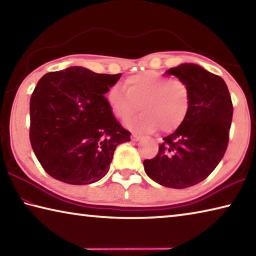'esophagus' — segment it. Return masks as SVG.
Returning <instances> with one entry per match:
<instances>
[{
    "mask_svg": "<svg viewBox=\"0 0 256 256\" xmlns=\"http://www.w3.org/2000/svg\"><path fill=\"white\" fill-rule=\"evenodd\" d=\"M131 138H132V141H138V140H141L142 138L140 136H138V134H132Z\"/></svg>",
    "mask_w": 256,
    "mask_h": 256,
    "instance_id": "esophagus-1",
    "label": "esophagus"
}]
</instances>
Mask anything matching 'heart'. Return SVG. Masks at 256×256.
I'll use <instances>...</instances> for the list:
<instances>
[{
	"instance_id": "heart-1",
	"label": "heart",
	"mask_w": 256,
	"mask_h": 256,
	"mask_svg": "<svg viewBox=\"0 0 256 256\" xmlns=\"http://www.w3.org/2000/svg\"><path fill=\"white\" fill-rule=\"evenodd\" d=\"M125 89L112 86L107 94V102L112 115L120 120H128L126 126L136 132L174 131L188 115L190 94L185 82L156 72L132 76L125 80Z\"/></svg>"
}]
</instances>
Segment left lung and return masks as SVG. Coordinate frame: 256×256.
<instances>
[{
  "label": "left lung",
  "instance_id": "obj_1",
  "mask_svg": "<svg viewBox=\"0 0 256 256\" xmlns=\"http://www.w3.org/2000/svg\"><path fill=\"white\" fill-rule=\"evenodd\" d=\"M164 74L185 82L190 104L183 123L162 138L157 156L144 160V170L160 185L186 188L206 180L226 152L232 98L226 82L198 64H180Z\"/></svg>",
  "mask_w": 256,
  "mask_h": 256
}]
</instances>
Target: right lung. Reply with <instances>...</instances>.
<instances>
[{"label": "right lung", "mask_w": 256, "mask_h": 256, "mask_svg": "<svg viewBox=\"0 0 256 256\" xmlns=\"http://www.w3.org/2000/svg\"><path fill=\"white\" fill-rule=\"evenodd\" d=\"M120 76L71 66L38 81L30 99V144L53 178L94 183L110 170L116 146L131 140L105 97Z\"/></svg>", "instance_id": "obj_1"}]
</instances>
